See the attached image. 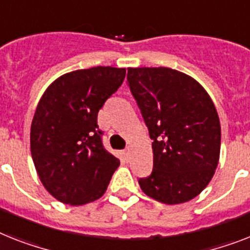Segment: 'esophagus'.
<instances>
[{
  "label": "esophagus",
  "instance_id": "esophagus-1",
  "mask_svg": "<svg viewBox=\"0 0 250 250\" xmlns=\"http://www.w3.org/2000/svg\"><path fill=\"white\" fill-rule=\"evenodd\" d=\"M130 152H131V150H130V148H126V149L124 150L123 152V154H124V157H125V160H129L130 158Z\"/></svg>",
  "mask_w": 250,
  "mask_h": 250
}]
</instances>
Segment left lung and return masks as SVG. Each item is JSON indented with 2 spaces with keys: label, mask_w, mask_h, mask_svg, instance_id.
Returning a JSON list of instances; mask_svg holds the SVG:
<instances>
[{
  "label": "left lung",
  "mask_w": 250,
  "mask_h": 250,
  "mask_svg": "<svg viewBox=\"0 0 250 250\" xmlns=\"http://www.w3.org/2000/svg\"><path fill=\"white\" fill-rule=\"evenodd\" d=\"M127 85L149 130L153 170L139 179L144 194L180 204L201 194L220 160L221 125L197 80L170 67H129Z\"/></svg>",
  "instance_id": "1"
}]
</instances>
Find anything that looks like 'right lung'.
<instances>
[{
	"instance_id": "1",
	"label": "right lung",
	"mask_w": 250,
	"mask_h": 250,
	"mask_svg": "<svg viewBox=\"0 0 250 250\" xmlns=\"http://www.w3.org/2000/svg\"><path fill=\"white\" fill-rule=\"evenodd\" d=\"M126 69L97 66L63 74L39 100L30 152L43 187L57 201L82 206L100 199L120 160L102 146L97 116Z\"/></svg>"
}]
</instances>
